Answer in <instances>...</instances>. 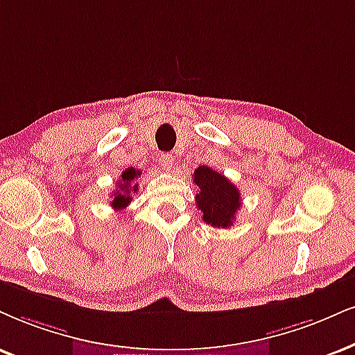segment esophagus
<instances>
[{
    "instance_id": "34e87169",
    "label": "esophagus",
    "mask_w": 355,
    "mask_h": 355,
    "mask_svg": "<svg viewBox=\"0 0 355 355\" xmlns=\"http://www.w3.org/2000/svg\"><path fill=\"white\" fill-rule=\"evenodd\" d=\"M159 164L163 166L166 171H171L174 166V156L171 155V153H163V155L159 156Z\"/></svg>"
}]
</instances>
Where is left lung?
Returning a JSON list of instances; mask_svg holds the SVG:
<instances>
[{
    "label": "left lung",
    "mask_w": 355,
    "mask_h": 355,
    "mask_svg": "<svg viewBox=\"0 0 355 355\" xmlns=\"http://www.w3.org/2000/svg\"><path fill=\"white\" fill-rule=\"evenodd\" d=\"M196 186L199 194H196V204L202 212L205 224L227 229L235 222V214L239 212L240 192L224 174L217 173L209 166H199L194 171Z\"/></svg>",
    "instance_id": "left-lung-1"
}]
</instances>
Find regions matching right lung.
I'll use <instances>...</instances> for the list:
<instances>
[{
	"mask_svg": "<svg viewBox=\"0 0 355 355\" xmlns=\"http://www.w3.org/2000/svg\"><path fill=\"white\" fill-rule=\"evenodd\" d=\"M139 171L135 168H128L121 173L120 179L116 182V191L113 192V199H112V207L113 209H125L126 205L131 202V192L138 191V184H135V179L139 176Z\"/></svg>",
	"mask_w": 355,
	"mask_h": 355,
	"instance_id": "obj_1",
	"label": "right lung"
}]
</instances>
